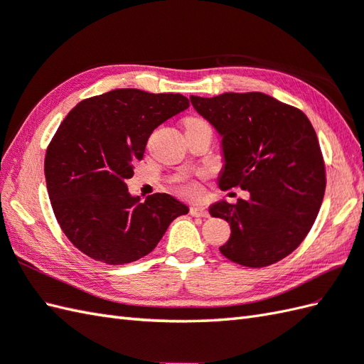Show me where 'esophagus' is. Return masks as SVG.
I'll return each instance as SVG.
<instances>
[{
  "instance_id": "esophagus-1",
  "label": "esophagus",
  "mask_w": 364,
  "mask_h": 364,
  "mask_svg": "<svg viewBox=\"0 0 364 364\" xmlns=\"http://www.w3.org/2000/svg\"><path fill=\"white\" fill-rule=\"evenodd\" d=\"M191 215L192 217H208L209 214H208V210L203 208V206H198V205H196V206H191Z\"/></svg>"
}]
</instances>
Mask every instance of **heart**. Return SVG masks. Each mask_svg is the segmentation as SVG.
Instances as JSON below:
<instances>
[{"instance_id":"b5f03b06","label":"heart","mask_w":364,"mask_h":364,"mask_svg":"<svg viewBox=\"0 0 364 364\" xmlns=\"http://www.w3.org/2000/svg\"><path fill=\"white\" fill-rule=\"evenodd\" d=\"M189 122H200V121L198 119H188V121H186V124H189ZM181 192L184 193V196L196 197L197 193H198V188L193 183H186V184H183Z\"/></svg>"}]
</instances>
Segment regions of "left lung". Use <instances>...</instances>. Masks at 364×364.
Wrapping results in <instances>:
<instances>
[{"label":"left lung","mask_w":364,"mask_h":364,"mask_svg":"<svg viewBox=\"0 0 364 364\" xmlns=\"http://www.w3.org/2000/svg\"><path fill=\"white\" fill-rule=\"evenodd\" d=\"M197 113L220 136L218 188L240 186L248 200H225L209 214L230 223L220 252L235 264H276L306 239L326 191V168L315 129L301 109L264 92L191 96Z\"/></svg>","instance_id":"1"}]
</instances>
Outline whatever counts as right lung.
<instances>
[{
  "instance_id": "obj_1",
  "label": "right lung",
  "mask_w": 364,
  "mask_h": 364,
  "mask_svg": "<svg viewBox=\"0 0 364 364\" xmlns=\"http://www.w3.org/2000/svg\"><path fill=\"white\" fill-rule=\"evenodd\" d=\"M189 107L183 95L119 88L82 100L46 150L50 205L75 248L108 265H124L155 250L189 208L168 193L132 196L127 180L158 125Z\"/></svg>"
}]
</instances>
